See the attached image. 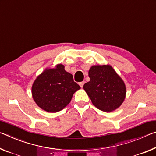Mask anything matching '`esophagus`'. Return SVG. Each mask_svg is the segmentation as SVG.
<instances>
[{"label": "esophagus", "instance_id": "esophagus-1", "mask_svg": "<svg viewBox=\"0 0 156 156\" xmlns=\"http://www.w3.org/2000/svg\"><path fill=\"white\" fill-rule=\"evenodd\" d=\"M84 84V82H80V83H79V85H80V86L81 87V88H83Z\"/></svg>", "mask_w": 156, "mask_h": 156}]
</instances>
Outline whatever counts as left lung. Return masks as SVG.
<instances>
[{"label":"left lung","instance_id":"left-lung-1","mask_svg":"<svg viewBox=\"0 0 156 156\" xmlns=\"http://www.w3.org/2000/svg\"><path fill=\"white\" fill-rule=\"evenodd\" d=\"M90 80L83 89L98 109L111 112L118 109L126 96L125 84L109 65H94L89 70Z\"/></svg>","mask_w":156,"mask_h":156}]
</instances>
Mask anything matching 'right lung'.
<instances>
[{
  "instance_id": "1",
  "label": "right lung",
  "mask_w": 156,
  "mask_h": 156,
  "mask_svg": "<svg viewBox=\"0 0 156 156\" xmlns=\"http://www.w3.org/2000/svg\"><path fill=\"white\" fill-rule=\"evenodd\" d=\"M80 87L73 81V76L57 65L47 68L34 80L31 93L38 106L47 112H60L69 103L73 94Z\"/></svg>"
}]
</instances>
